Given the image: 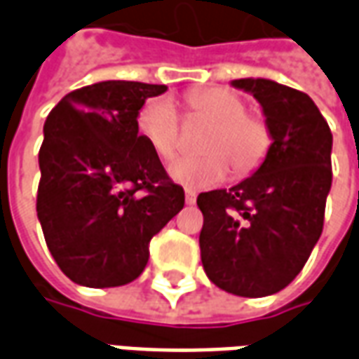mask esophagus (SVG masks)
<instances>
[{
  "mask_svg": "<svg viewBox=\"0 0 359 359\" xmlns=\"http://www.w3.org/2000/svg\"><path fill=\"white\" fill-rule=\"evenodd\" d=\"M184 200H187L188 205H194V203H196V192H192V190H187V198H184Z\"/></svg>",
  "mask_w": 359,
  "mask_h": 359,
  "instance_id": "obj_1",
  "label": "esophagus"
}]
</instances>
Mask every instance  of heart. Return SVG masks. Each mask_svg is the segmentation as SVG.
<instances>
[{"label": "heart", "instance_id": "obj_1", "mask_svg": "<svg viewBox=\"0 0 359 359\" xmlns=\"http://www.w3.org/2000/svg\"><path fill=\"white\" fill-rule=\"evenodd\" d=\"M196 117L215 123L203 149L205 156H182L169 165L175 182L190 190L217 187L231 177L256 171L271 146L269 126L264 118L246 113L244 97L229 88H205L188 95ZM138 133L157 156L169 159L180 148V117L169 97H154L138 113Z\"/></svg>", "mask_w": 359, "mask_h": 359}]
</instances>
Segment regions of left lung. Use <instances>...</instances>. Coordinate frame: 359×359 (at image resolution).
<instances>
[{
	"label": "left lung",
	"instance_id": "left-lung-1",
	"mask_svg": "<svg viewBox=\"0 0 359 359\" xmlns=\"http://www.w3.org/2000/svg\"><path fill=\"white\" fill-rule=\"evenodd\" d=\"M231 84L259 102L273 142L252 177L198 196L200 250L213 285L257 298L290 285L321 236L332 182V134L300 90L267 79Z\"/></svg>",
	"mask_w": 359,
	"mask_h": 359
}]
</instances>
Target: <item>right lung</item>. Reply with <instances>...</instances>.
Listing matches in <instances>:
<instances>
[{
	"mask_svg": "<svg viewBox=\"0 0 359 359\" xmlns=\"http://www.w3.org/2000/svg\"><path fill=\"white\" fill-rule=\"evenodd\" d=\"M165 84L103 81L67 94L43 125L36 211L51 256L73 283L123 286L140 277L149 241L184 208L138 113Z\"/></svg>",
	"mask_w": 359,
	"mask_h": 359,
	"instance_id": "add662e5",
	"label": "right lung"
}]
</instances>
